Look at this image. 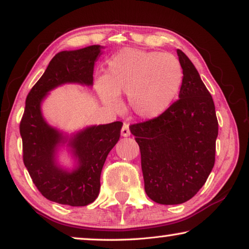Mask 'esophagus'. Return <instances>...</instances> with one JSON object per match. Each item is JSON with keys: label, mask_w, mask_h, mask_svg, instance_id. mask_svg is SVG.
Wrapping results in <instances>:
<instances>
[{"label": "esophagus", "mask_w": 249, "mask_h": 249, "mask_svg": "<svg viewBox=\"0 0 249 249\" xmlns=\"http://www.w3.org/2000/svg\"><path fill=\"white\" fill-rule=\"evenodd\" d=\"M121 134L123 137H128L129 136V128H128V124H124L123 127L121 129Z\"/></svg>", "instance_id": "34e87169"}]
</instances>
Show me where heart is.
Returning <instances> with one entry per match:
<instances>
[{
	"mask_svg": "<svg viewBox=\"0 0 249 249\" xmlns=\"http://www.w3.org/2000/svg\"><path fill=\"white\" fill-rule=\"evenodd\" d=\"M183 71L170 53L125 48L108 61L107 75L96 81L101 100L120 107V93L128 95L135 115L151 120L163 114L178 96Z\"/></svg>",
	"mask_w": 249,
	"mask_h": 249,
	"instance_id": "1",
	"label": "heart"
}]
</instances>
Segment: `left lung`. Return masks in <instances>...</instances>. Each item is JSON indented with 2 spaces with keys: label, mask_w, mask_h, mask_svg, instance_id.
Listing matches in <instances>:
<instances>
[{
  "label": "left lung",
  "mask_w": 249,
  "mask_h": 249,
  "mask_svg": "<svg viewBox=\"0 0 249 249\" xmlns=\"http://www.w3.org/2000/svg\"><path fill=\"white\" fill-rule=\"evenodd\" d=\"M179 100L154 120L129 127L141 149L145 191L159 204H180L203 187L215 161L218 123L212 96L195 65L177 49Z\"/></svg>",
  "instance_id": "1"
}]
</instances>
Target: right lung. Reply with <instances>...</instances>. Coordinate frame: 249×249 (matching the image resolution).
I'll return each instance as SVG.
<instances>
[{
	"mask_svg": "<svg viewBox=\"0 0 249 249\" xmlns=\"http://www.w3.org/2000/svg\"><path fill=\"white\" fill-rule=\"evenodd\" d=\"M102 49L92 45L58 53L26 98L19 125L24 165L41 195L59 204L84 206L98 197L101 171L123 123L91 125L69 134L46 121L41 105L50 91L64 84L93 86L94 64ZM62 150L73 159L72 167L60 162Z\"/></svg>",
	"mask_w": 249,
	"mask_h": 249,
	"instance_id": "add662e5",
	"label": "right lung"
}]
</instances>
